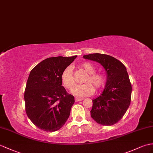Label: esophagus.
<instances>
[{
	"mask_svg": "<svg viewBox=\"0 0 153 153\" xmlns=\"http://www.w3.org/2000/svg\"><path fill=\"white\" fill-rule=\"evenodd\" d=\"M83 98H75V101L76 102H79V101H81L83 100Z\"/></svg>",
	"mask_w": 153,
	"mask_h": 153,
	"instance_id": "1",
	"label": "esophagus"
}]
</instances>
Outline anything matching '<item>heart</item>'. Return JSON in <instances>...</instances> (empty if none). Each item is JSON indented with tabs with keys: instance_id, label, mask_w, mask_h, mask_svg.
Masks as SVG:
<instances>
[{
	"instance_id": "b5f03b06",
	"label": "heart",
	"mask_w": 153,
	"mask_h": 153,
	"mask_svg": "<svg viewBox=\"0 0 153 153\" xmlns=\"http://www.w3.org/2000/svg\"><path fill=\"white\" fill-rule=\"evenodd\" d=\"M80 67L82 68L85 72L88 74V76L85 77L84 82L85 83L77 85L73 87L75 85V81L73 76V70L71 66L67 67L62 73V81L65 86L72 90V93L77 97H84L91 95L94 93V87L95 89H99L104 86L106 77L104 74L102 73H96L95 66L89 62H83L80 65Z\"/></svg>"
}]
</instances>
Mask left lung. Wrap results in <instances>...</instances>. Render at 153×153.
<instances>
[{
	"label": "left lung",
	"instance_id": "8db88e82",
	"mask_svg": "<svg viewBox=\"0 0 153 153\" xmlns=\"http://www.w3.org/2000/svg\"><path fill=\"white\" fill-rule=\"evenodd\" d=\"M83 58L100 63L107 74L104 91L93 100L91 116L103 126L115 125L130 104L132 85L126 67L119 60L105 54L93 53L83 55Z\"/></svg>",
	"mask_w": 153,
	"mask_h": 153
}]
</instances>
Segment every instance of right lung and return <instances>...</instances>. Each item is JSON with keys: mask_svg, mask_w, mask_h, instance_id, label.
I'll use <instances>...</instances> for the list:
<instances>
[{"mask_svg": "<svg viewBox=\"0 0 153 153\" xmlns=\"http://www.w3.org/2000/svg\"><path fill=\"white\" fill-rule=\"evenodd\" d=\"M76 57L48 58L30 71L24 94L25 111L29 119L41 130L55 132L68 119L75 100L62 86L61 76Z\"/></svg>", "mask_w": 153, "mask_h": 153, "instance_id": "right-lung-1", "label": "right lung"}]
</instances>
